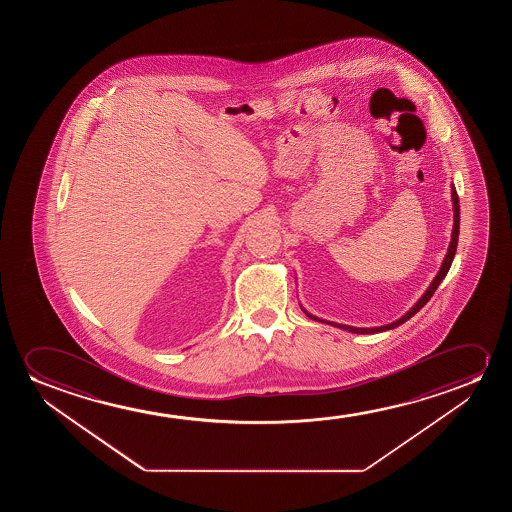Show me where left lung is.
Listing matches in <instances>:
<instances>
[{
    "label": "left lung",
    "instance_id": "obj_1",
    "mask_svg": "<svg viewBox=\"0 0 512 512\" xmlns=\"http://www.w3.org/2000/svg\"><path fill=\"white\" fill-rule=\"evenodd\" d=\"M451 197H453V208H455V225H453V234H451V243H449L448 253H446L444 262H442L441 271L437 273L434 281H432V285L428 287V290L425 292V294L421 295L420 301L414 304L413 308H411V311H407L406 315L402 316V318H399L397 322L388 323V325H383V327H372V329H358V327L341 325V323L325 322V320H320V318L309 315V313H306V315H308L309 318H313V320L330 323L332 327L348 330V332H353V334H376V332H383V330H392L395 329V327L402 325V323L407 322L411 316L416 315V313H418V311H420V309L423 308V306H425L428 301H430V297L434 295L437 287L441 285V281L444 280V276L448 274L449 267H451V262H453V259H455L456 245H458V232H460V204H458V194H456L455 187H453V190H451Z\"/></svg>",
    "mask_w": 512,
    "mask_h": 512
}]
</instances>
